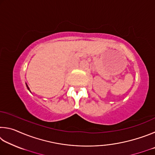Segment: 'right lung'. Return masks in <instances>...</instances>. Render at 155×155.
Returning a JSON list of instances; mask_svg holds the SVG:
<instances>
[{
  "instance_id": "add662e5",
  "label": "right lung",
  "mask_w": 155,
  "mask_h": 155,
  "mask_svg": "<svg viewBox=\"0 0 155 155\" xmlns=\"http://www.w3.org/2000/svg\"><path fill=\"white\" fill-rule=\"evenodd\" d=\"M26 85H27V89H28V91H30V92H31V91H30V89H29V87H28V85H27V83H26Z\"/></svg>"
}]
</instances>
